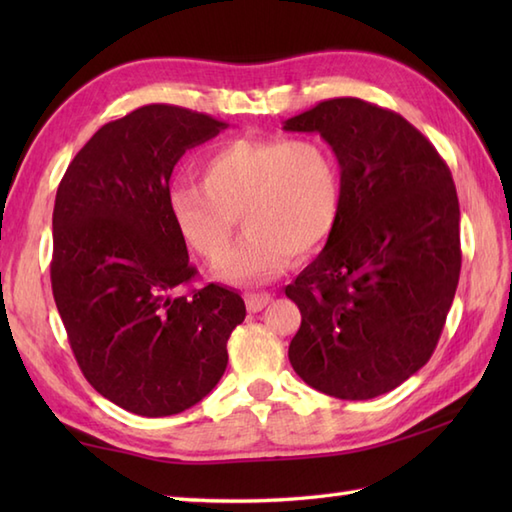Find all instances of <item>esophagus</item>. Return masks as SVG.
I'll return each mask as SVG.
<instances>
[{"instance_id": "obj_1", "label": "esophagus", "mask_w": 512, "mask_h": 512, "mask_svg": "<svg viewBox=\"0 0 512 512\" xmlns=\"http://www.w3.org/2000/svg\"><path fill=\"white\" fill-rule=\"evenodd\" d=\"M270 301H273V297H270L268 292H257V295L246 297V308L250 312H259V310H264Z\"/></svg>"}]
</instances>
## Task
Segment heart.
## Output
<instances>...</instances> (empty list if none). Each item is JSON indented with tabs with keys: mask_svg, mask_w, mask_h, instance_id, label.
<instances>
[{
	"mask_svg": "<svg viewBox=\"0 0 512 512\" xmlns=\"http://www.w3.org/2000/svg\"><path fill=\"white\" fill-rule=\"evenodd\" d=\"M202 187L171 182L167 206L173 226L206 262H220L231 246L235 215L246 235L215 277L257 284L310 255L339 220L341 176L319 138H235L217 145L200 165Z\"/></svg>",
	"mask_w": 512,
	"mask_h": 512,
	"instance_id": "heart-1",
	"label": "heart"
}]
</instances>
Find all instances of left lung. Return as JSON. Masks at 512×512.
<instances>
[{"label": "left lung", "mask_w": 512, "mask_h": 512, "mask_svg": "<svg viewBox=\"0 0 512 512\" xmlns=\"http://www.w3.org/2000/svg\"><path fill=\"white\" fill-rule=\"evenodd\" d=\"M284 129L321 134L341 167L339 220L286 286L301 310L290 365L334 398L387 394L429 361L458 288L451 171L400 114L350 96L314 105Z\"/></svg>", "instance_id": "left-lung-1"}]
</instances>
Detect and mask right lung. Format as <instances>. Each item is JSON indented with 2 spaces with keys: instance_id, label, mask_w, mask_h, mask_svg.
<instances>
[{
  "instance_id": "obj_1",
  "label": "right lung",
  "mask_w": 512,
  "mask_h": 512,
  "mask_svg": "<svg viewBox=\"0 0 512 512\" xmlns=\"http://www.w3.org/2000/svg\"><path fill=\"white\" fill-rule=\"evenodd\" d=\"M228 125L145 105L103 125L74 156L52 213V295L88 383L138 416H173L222 378L246 317L235 290L178 295L195 270L167 206L184 151Z\"/></svg>"
}]
</instances>
